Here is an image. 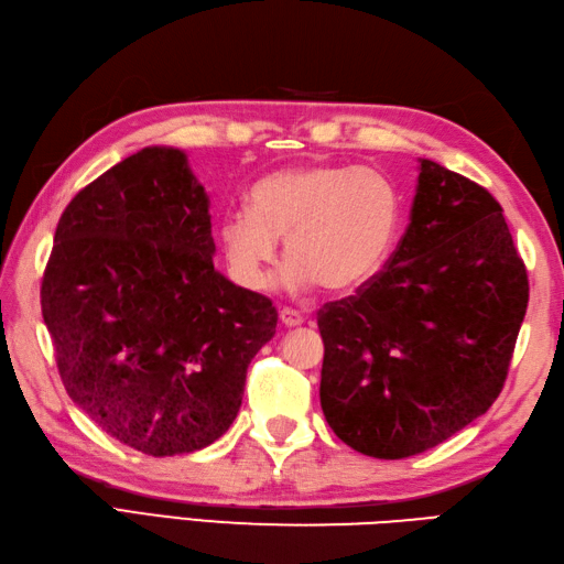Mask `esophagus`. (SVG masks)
<instances>
[{"mask_svg": "<svg viewBox=\"0 0 564 564\" xmlns=\"http://www.w3.org/2000/svg\"><path fill=\"white\" fill-rule=\"evenodd\" d=\"M279 317H281V323H283L285 327H297V325L305 323V317H303L301 313H297V311H293V307H281Z\"/></svg>", "mask_w": 564, "mask_h": 564, "instance_id": "obj_1", "label": "esophagus"}]
</instances>
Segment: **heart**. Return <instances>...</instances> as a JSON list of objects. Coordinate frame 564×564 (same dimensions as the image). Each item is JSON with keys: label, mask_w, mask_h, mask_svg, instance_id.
<instances>
[{"label": "heart", "mask_w": 564, "mask_h": 564, "mask_svg": "<svg viewBox=\"0 0 564 564\" xmlns=\"http://www.w3.org/2000/svg\"><path fill=\"white\" fill-rule=\"evenodd\" d=\"M403 200L377 169L307 163L253 183L249 207L219 219V245L235 279L259 291L285 237L283 283L303 293L323 283L333 293L361 289L377 275L399 241Z\"/></svg>", "instance_id": "obj_1"}]
</instances>
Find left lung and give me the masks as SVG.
<instances>
[{"instance_id": "8db88e82", "label": "left lung", "mask_w": 564, "mask_h": 564, "mask_svg": "<svg viewBox=\"0 0 564 564\" xmlns=\"http://www.w3.org/2000/svg\"><path fill=\"white\" fill-rule=\"evenodd\" d=\"M528 273L487 187L421 159L411 225L383 271L319 307V405L377 459L425 452L499 399Z\"/></svg>"}]
</instances>
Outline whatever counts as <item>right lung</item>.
I'll return each instance as SVG.
<instances>
[{
    "label": "right lung",
    "instance_id": "1",
    "mask_svg": "<svg viewBox=\"0 0 564 564\" xmlns=\"http://www.w3.org/2000/svg\"><path fill=\"white\" fill-rule=\"evenodd\" d=\"M41 313L65 391L119 443L173 457L223 437L273 303L215 269L209 197L173 147H147L63 209Z\"/></svg>",
    "mask_w": 564,
    "mask_h": 564
}]
</instances>
